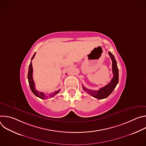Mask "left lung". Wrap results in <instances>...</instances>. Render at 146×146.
<instances>
[{"label":"left lung","instance_id":"obj_1","mask_svg":"<svg viewBox=\"0 0 146 146\" xmlns=\"http://www.w3.org/2000/svg\"><path fill=\"white\" fill-rule=\"evenodd\" d=\"M108 54L112 60V70L113 73V77L112 78L110 82L108 84L100 88L98 91L88 90L82 86L83 90L86 92L98 99H105L108 97L115 89L118 82V69L117 65V62L114 55L110 52V51H109Z\"/></svg>","mask_w":146,"mask_h":146}]
</instances>
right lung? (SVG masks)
<instances>
[{"instance_id":"right-lung-1","label":"right lung","mask_w":146,"mask_h":146,"mask_svg":"<svg viewBox=\"0 0 146 146\" xmlns=\"http://www.w3.org/2000/svg\"><path fill=\"white\" fill-rule=\"evenodd\" d=\"M36 53L34 54V55H33L32 59H31V63L29 66V70H28V82H29V84L30 86V88L32 91V92L37 97H38L39 98L41 99H45L47 98V96H46L42 92H38L35 89V82L33 79V76H32V73H33V68H32V59H33V58L35 56ZM60 90H59L57 91H55L53 94H51L50 95V97H53L56 94H57L59 92Z\"/></svg>"}]
</instances>
